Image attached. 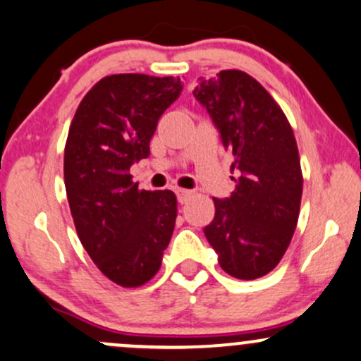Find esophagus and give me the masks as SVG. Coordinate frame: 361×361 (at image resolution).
<instances>
[{
    "label": "esophagus",
    "instance_id": "1",
    "mask_svg": "<svg viewBox=\"0 0 361 361\" xmlns=\"http://www.w3.org/2000/svg\"><path fill=\"white\" fill-rule=\"evenodd\" d=\"M176 195H178V202H180V204H185L186 200H188L190 197H192L193 195V192L192 190H185V188H178L176 190Z\"/></svg>",
    "mask_w": 361,
    "mask_h": 361
}]
</instances>
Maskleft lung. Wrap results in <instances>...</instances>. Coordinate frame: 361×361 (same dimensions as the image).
Masks as SVG:
<instances>
[{
  "mask_svg": "<svg viewBox=\"0 0 361 361\" xmlns=\"http://www.w3.org/2000/svg\"><path fill=\"white\" fill-rule=\"evenodd\" d=\"M233 152L231 198H214L205 227L219 264L239 280L268 275L283 258L300 212L304 176L287 115L247 73L226 69L193 90Z\"/></svg>",
  "mask_w": 361,
  "mask_h": 361,
  "instance_id": "obj_1",
  "label": "left lung"
}]
</instances>
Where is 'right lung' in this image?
Returning a JSON list of instances; mask_svg holds the SVG:
<instances>
[{"label": "right lung", "mask_w": 361, "mask_h": 361, "mask_svg": "<svg viewBox=\"0 0 361 361\" xmlns=\"http://www.w3.org/2000/svg\"><path fill=\"white\" fill-rule=\"evenodd\" d=\"M180 80L111 74L85 94L69 126L64 183L78 238L106 279L137 288L159 271L175 229L171 190H139L130 166L149 157L157 120Z\"/></svg>", "instance_id": "add662e5"}]
</instances>
